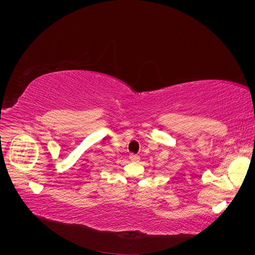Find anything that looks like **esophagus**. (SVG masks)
Here are the masks:
<instances>
[{
    "label": "esophagus",
    "mask_w": 255,
    "mask_h": 255,
    "mask_svg": "<svg viewBox=\"0 0 255 255\" xmlns=\"http://www.w3.org/2000/svg\"><path fill=\"white\" fill-rule=\"evenodd\" d=\"M129 159L132 160V161H138V160H139V156H138L137 154L130 153V154H129Z\"/></svg>",
    "instance_id": "1"
}]
</instances>
